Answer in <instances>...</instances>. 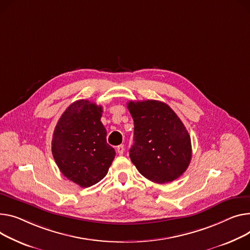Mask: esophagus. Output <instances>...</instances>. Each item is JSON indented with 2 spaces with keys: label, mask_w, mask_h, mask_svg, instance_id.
I'll list each match as a JSON object with an SVG mask.
<instances>
[{
  "label": "esophagus",
  "mask_w": 250,
  "mask_h": 250,
  "mask_svg": "<svg viewBox=\"0 0 250 250\" xmlns=\"http://www.w3.org/2000/svg\"><path fill=\"white\" fill-rule=\"evenodd\" d=\"M125 152V146L124 145H120L116 146V153H118L119 155H123Z\"/></svg>",
  "instance_id": "1"
}]
</instances>
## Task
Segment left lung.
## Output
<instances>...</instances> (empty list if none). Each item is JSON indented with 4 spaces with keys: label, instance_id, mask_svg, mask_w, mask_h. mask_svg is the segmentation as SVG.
Wrapping results in <instances>:
<instances>
[{
    "label": "left lung",
    "instance_id": "left-lung-1",
    "mask_svg": "<svg viewBox=\"0 0 250 250\" xmlns=\"http://www.w3.org/2000/svg\"><path fill=\"white\" fill-rule=\"evenodd\" d=\"M135 124L130 160L138 171L158 184L173 182L191 162L188 131L175 111L159 101L128 102Z\"/></svg>",
    "mask_w": 250,
    "mask_h": 250
}]
</instances>
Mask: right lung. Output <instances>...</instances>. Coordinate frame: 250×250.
Wrapping results in <instances>:
<instances>
[{
	"label": "right lung",
	"instance_id": "obj_1",
	"mask_svg": "<svg viewBox=\"0 0 250 250\" xmlns=\"http://www.w3.org/2000/svg\"><path fill=\"white\" fill-rule=\"evenodd\" d=\"M102 115V105L80 99L66 108L53 132L55 163L66 178L82 188L102 181L115 157L106 142Z\"/></svg>",
	"mask_w": 250,
	"mask_h": 250
}]
</instances>
